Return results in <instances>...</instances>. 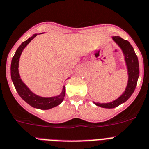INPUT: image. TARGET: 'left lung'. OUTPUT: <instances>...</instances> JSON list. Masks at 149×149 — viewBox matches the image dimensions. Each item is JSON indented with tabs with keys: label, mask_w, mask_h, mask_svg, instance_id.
I'll list each match as a JSON object with an SVG mask.
<instances>
[{
	"label": "left lung",
	"mask_w": 149,
	"mask_h": 149,
	"mask_svg": "<svg viewBox=\"0 0 149 149\" xmlns=\"http://www.w3.org/2000/svg\"><path fill=\"white\" fill-rule=\"evenodd\" d=\"M112 38L121 48L125 56V61L127 68H128V81L124 93L116 100L108 103L94 102V104L97 106L104 108H116L121 104L122 103L126 102L131 97L136 88L139 74H140L138 58L133 47L131 46V44L127 40H124L120 36H113Z\"/></svg>",
	"instance_id": "1"
}]
</instances>
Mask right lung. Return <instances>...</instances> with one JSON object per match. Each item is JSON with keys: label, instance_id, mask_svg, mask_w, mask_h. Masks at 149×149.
<instances>
[{"label": "right lung", "instance_id": "right-lung-1", "mask_svg": "<svg viewBox=\"0 0 149 149\" xmlns=\"http://www.w3.org/2000/svg\"><path fill=\"white\" fill-rule=\"evenodd\" d=\"M36 36H37V34H34L32 37L28 38L26 41H24L16 50L14 56L13 57V59H12L11 78L12 81L14 84V86L17 92H18V95L26 103H28L29 105H31L33 108H38V109L41 110H48L58 105L64 100V98H65V87H63L62 92L58 96L49 98L41 97V96L33 93L26 87V84L23 82L22 80H21V77H20L19 72H18V63H19L20 56H21L23 49L26 47V45Z\"/></svg>", "mask_w": 149, "mask_h": 149}]
</instances>
